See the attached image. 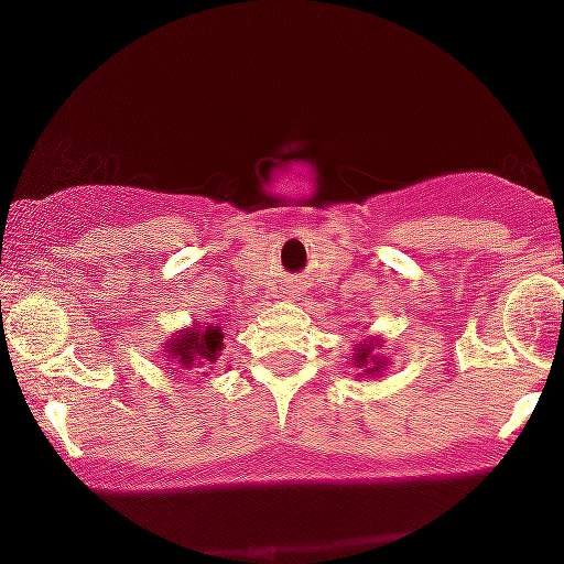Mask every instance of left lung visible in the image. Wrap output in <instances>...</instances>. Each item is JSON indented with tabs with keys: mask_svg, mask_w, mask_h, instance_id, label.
<instances>
[{
	"mask_svg": "<svg viewBox=\"0 0 564 564\" xmlns=\"http://www.w3.org/2000/svg\"><path fill=\"white\" fill-rule=\"evenodd\" d=\"M355 366L364 368L366 373H371L373 366H379V364H377V355H373V345L360 347L358 352H355ZM377 371H379V368H377Z\"/></svg>",
	"mask_w": 564,
	"mask_h": 564,
	"instance_id": "left-lung-1",
	"label": "left lung"
}]
</instances>
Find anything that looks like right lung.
<instances>
[{
	"mask_svg": "<svg viewBox=\"0 0 564 564\" xmlns=\"http://www.w3.org/2000/svg\"><path fill=\"white\" fill-rule=\"evenodd\" d=\"M219 349H223V334H219L217 326H209L206 332L196 328V332L183 334L177 341H174L170 352L185 368H196V364H204V360L215 364Z\"/></svg>",
	"mask_w": 564,
	"mask_h": 564,
	"instance_id": "1",
	"label": "right lung"
}]
</instances>
